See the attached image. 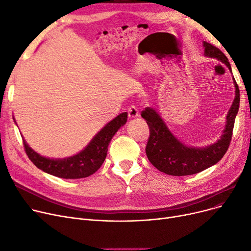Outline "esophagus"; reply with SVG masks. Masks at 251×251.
I'll return each mask as SVG.
<instances>
[{
  "label": "esophagus",
  "instance_id": "obj_1",
  "mask_svg": "<svg viewBox=\"0 0 251 251\" xmlns=\"http://www.w3.org/2000/svg\"><path fill=\"white\" fill-rule=\"evenodd\" d=\"M127 116L131 119H134V118L138 117L139 116V110L135 106H131L127 109Z\"/></svg>",
  "mask_w": 251,
  "mask_h": 251
}]
</instances>
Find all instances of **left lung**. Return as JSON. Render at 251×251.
<instances>
[{
    "mask_svg": "<svg viewBox=\"0 0 251 251\" xmlns=\"http://www.w3.org/2000/svg\"><path fill=\"white\" fill-rule=\"evenodd\" d=\"M204 54L209 57L217 58L226 64L232 72V68L226 56L214 45L206 41L203 42ZM234 79L235 99L226 115V127L220 139L214 144L198 148L184 145L170 132L163 118L153 108L147 107L141 112V116L146 120L150 135L146 145V155L160 172L172 176H185L197 174L207 168L218 163L226 154L232 140L235 119L240 105L239 86Z\"/></svg>",
    "mask_w": 251,
    "mask_h": 251,
    "instance_id": "8db88e82",
    "label": "left lung"
}]
</instances>
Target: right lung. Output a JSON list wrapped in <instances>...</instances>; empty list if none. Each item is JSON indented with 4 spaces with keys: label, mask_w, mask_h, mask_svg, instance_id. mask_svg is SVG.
<instances>
[{
    "label": "right lung",
    "mask_w": 251,
    "mask_h": 251,
    "mask_svg": "<svg viewBox=\"0 0 251 251\" xmlns=\"http://www.w3.org/2000/svg\"><path fill=\"white\" fill-rule=\"evenodd\" d=\"M127 113L124 112L108 123L89 144L79 153L66 158H49L40 155L23 139L25 150L33 164L42 171L59 178L79 179L97 172L107 156L108 145L120 126L126 123Z\"/></svg>",
    "instance_id": "add662e5"
}]
</instances>
